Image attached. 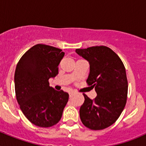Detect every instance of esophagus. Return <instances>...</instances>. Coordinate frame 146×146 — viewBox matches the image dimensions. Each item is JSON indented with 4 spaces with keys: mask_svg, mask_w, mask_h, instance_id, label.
<instances>
[{
    "mask_svg": "<svg viewBox=\"0 0 146 146\" xmlns=\"http://www.w3.org/2000/svg\"><path fill=\"white\" fill-rule=\"evenodd\" d=\"M74 94V92H73V91H71V92L69 93V96H70V97H72Z\"/></svg>",
    "mask_w": 146,
    "mask_h": 146,
    "instance_id": "esophagus-1",
    "label": "esophagus"
}]
</instances>
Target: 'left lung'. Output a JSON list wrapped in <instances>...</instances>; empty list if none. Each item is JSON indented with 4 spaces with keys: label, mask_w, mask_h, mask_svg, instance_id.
I'll use <instances>...</instances> for the list:
<instances>
[{
    "label": "left lung",
    "mask_w": 146,
    "mask_h": 146,
    "mask_svg": "<svg viewBox=\"0 0 146 146\" xmlns=\"http://www.w3.org/2000/svg\"><path fill=\"white\" fill-rule=\"evenodd\" d=\"M76 52L89 62L86 82L95 88L97 94L94 99L83 94L85 102L80 109L81 121L90 129L108 128L117 121L126 105L128 81L124 65L106 46L76 49Z\"/></svg>",
    "instance_id": "left-lung-1"
}]
</instances>
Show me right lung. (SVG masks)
Returning <instances> with one entry per match:
<instances>
[{
	"label": "right lung",
	"instance_id": "1",
	"mask_svg": "<svg viewBox=\"0 0 146 146\" xmlns=\"http://www.w3.org/2000/svg\"><path fill=\"white\" fill-rule=\"evenodd\" d=\"M62 50L34 45L17 63L15 73L16 98L25 116L40 127L54 126L61 118L69 94L50 87L49 79L58 74Z\"/></svg>",
	"mask_w": 146,
	"mask_h": 146
}]
</instances>
